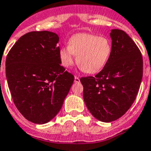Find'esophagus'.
<instances>
[{
	"instance_id": "esophagus-1",
	"label": "esophagus",
	"mask_w": 151,
	"mask_h": 151,
	"mask_svg": "<svg viewBox=\"0 0 151 151\" xmlns=\"http://www.w3.org/2000/svg\"><path fill=\"white\" fill-rule=\"evenodd\" d=\"M74 82L76 83H78L79 82H80V79H79V78L77 76H75V78H74Z\"/></svg>"
}]
</instances>
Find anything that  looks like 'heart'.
I'll return each mask as SVG.
<instances>
[{"instance_id":"b5f03b06","label":"heart","mask_w":151,"mask_h":151,"mask_svg":"<svg viewBox=\"0 0 151 151\" xmlns=\"http://www.w3.org/2000/svg\"><path fill=\"white\" fill-rule=\"evenodd\" d=\"M112 52L111 42L106 37L80 33L74 35L68 41V46L59 51L61 64L70 67L76 55V63L81 70L88 74H94L105 66Z\"/></svg>"}]
</instances>
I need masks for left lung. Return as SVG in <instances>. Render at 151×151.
Wrapping results in <instances>:
<instances>
[{
	"label": "left lung",
	"mask_w": 151,
	"mask_h": 151,
	"mask_svg": "<svg viewBox=\"0 0 151 151\" xmlns=\"http://www.w3.org/2000/svg\"><path fill=\"white\" fill-rule=\"evenodd\" d=\"M109 60L95 76L80 78L83 99L92 115L109 123L120 118L134 103L143 77V58L135 42L125 32H110Z\"/></svg>",
	"instance_id": "8db88e82"
}]
</instances>
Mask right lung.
Instances as JSON below:
<instances>
[{
    "instance_id": "add662e5",
    "label": "right lung",
    "mask_w": 151,
    "mask_h": 151,
    "mask_svg": "<svg viewBox=\"0 0 151 151\" xmlns=\"http://www.w3.org/2000/svg\"><path fill=\"white\" fill-rule=\"evenodd\" d=\"M57 34L24 35L6 58V77L17 109L28 121L44 124L60 111L74 76L61 65Z\"/></svg>"
}]
</instances>
